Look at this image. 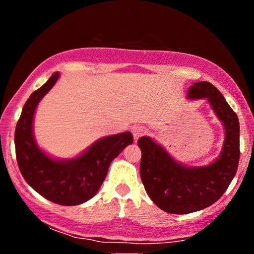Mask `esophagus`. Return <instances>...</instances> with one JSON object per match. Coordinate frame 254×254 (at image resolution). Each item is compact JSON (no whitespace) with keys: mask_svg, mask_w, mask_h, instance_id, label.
I'll use <instances>...</instances> for the list:
<instances>
[{"mask_svg":"<svg viewBox=\"0 0 254 254\" xmlns=\"http://www.w3.org/2000/svg\"><path fill=\"white\" fill-rule=\"evenodd\" d=\"M145 133H147V128L142 126H134L132 127V134H133V137H134L135 141L139 139L140 136L144 135Z\"/></svg>","mask_w":254,"mask_h":254,"instance_id":"1","label":"esophagus"}]
</instances>
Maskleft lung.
I'll return each instance as SVG.
<instances>
[{
  "mask_svg": "<svg viewBox=\"0 0 254 254\" xmlns=\"http://www.w3.org/2000/svg\"><path fill=\"white\" fill-rule=\"evenodd\" d=\"M188 97L207 98L224 124V147L217 160L206 167L187 168L150 137L137 140L142 152L140 176L145 190L159 208L171 214L196 212L220 199L234 178L240 159L239 119L221 92L208 81H198L188 89Z\"/></svg>",
  "mask_w": 254,
  "mask_h": 254,
  "instance_id": "1",
  "label": "left lung"
}]
</instances>
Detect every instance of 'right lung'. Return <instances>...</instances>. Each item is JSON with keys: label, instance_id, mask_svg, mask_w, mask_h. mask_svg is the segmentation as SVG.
Here are the masks:
<instances>
[{"label": "right lung", "instance_id": "add662e5", "mask_svg": "<svg viewBox=\"0 0 254 254\" xmlns=\"http://www.w3.org/2000/svg\"><path fill=\"white\" fill-rule=\"evenodd\" d=\"M58 77V72H54L25 102L15 127V156L21 174L34 190L56 204L72 206L83 204L96 194L110 163L127 145L132 144L133 136L124 132L103 137L80 157L67 161L46 156L37 147L32 134L33 114Z\"/></svg>", "mask_w": 254, "mask_h": 254}]
</instances>
